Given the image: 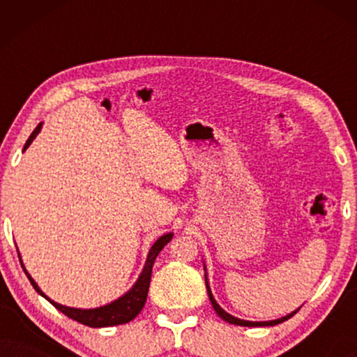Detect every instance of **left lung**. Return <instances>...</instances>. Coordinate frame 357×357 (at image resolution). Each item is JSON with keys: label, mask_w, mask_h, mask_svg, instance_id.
Masks as SVG:
<instances>
[{"label": "left lung", "mask_w": 357, "mask_h": 357, "mask_svg": "<svg viewBox=\"0 0 357 357\" xmlns=\"http://www.w3.org/2000/svg\"><path fill=\"white\" fill-rule=\"evenodd\" d=\"M206 287H208L209 301H211V304H213V307H214V310H216V314H218L219 317H221L222 320H226V321H229V324H232V325H241V326H273V325L282 324V321L287 320V319H291L292 315L297 314V310H296V312H292V314H289V315L282 317V319H280V320H271V321H245V320L236 319V317L229 315L227 312H224V310L221 309V307H219L218 302L214 301V297H213V294H211V289H209V286H208V281H206Z\"/></svg>", "instance_id": "1"}]
</instances>
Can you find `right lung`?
Here are the masks:
<instances>
[{"label": "right lung", "instance_id": "obj_1", "mask_svg": "<svg viewBox=\"0 0 357 357\" xmlns=\"http://www.w3.org/2000/svg\"><path fill=\"white\" fill-rule=\"evenodd\" d=\"M40 128H42V123H38L37 128L32 131L31 136H29L27 143H26V146H24V151L29 148V144H31L33 138H36V136L38 135ZM170 241H172V234H165V236L158 238L154 245L151 247L148 260H146V265H144V270H143V273H141V276L138 278V281H136V284L131 287V289L126 292L125 296H121L120 299H116V301L112 302V304H107L104 307H97V309L81 310V309H73V307H65V305L56 304V302L48 299V297L43 294L40 289H38L36 281H33L32 278L29 276L26 268H24V271H26V275L29 278V281H31V284L33 286V289H36L40 296L45 297V299L50 301L55 309L63 312V314H65L66 317H70V319H73V320L79 321V324H82V325L92 326V328L128 324V321L133 320L135 317L139 314L141 309L144 307L146 297H148V291H149L151 273H153L154 260L158 258L159 252L162 250V248L167 245ZM17 255H19V253H17ZM19 261H21V258H19ZM21 265H22V261H21Z\"/></svg>", "mask_w": 357, "mask_h": 357}]
</instances>
